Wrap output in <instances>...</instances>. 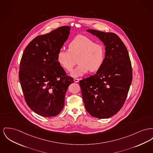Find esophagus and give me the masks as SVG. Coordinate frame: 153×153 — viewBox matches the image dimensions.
I'll return each instance as SVG.
<instances>
[{
	"mask_svg": "<svg viewBox=\"0 0 153 153\" xmlns=\"http://www.w3.org/2000/svg\"><path fill=\"white\" fill-rule=\"evenodd\" d=\"M74 81L75 82H78L79 81V79H77V78H74Z\"/></svg>",
	"mask_w": 153,
	"mask_h": 153,
	"instance_id": "1",
	"label": "esophagus"
}]
</instances>
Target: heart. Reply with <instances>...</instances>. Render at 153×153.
<instances>
[{"mask_svg":"<svg viewBox=\"0 0 153 153\" xmlns=\"http://www.w3.org/2000/svg\"><path fill=\"white\" fill-rule=\"evenodd\" d=\"M104 46L96 43L87 36L79 35L68 45V51L61 50L57 54V61L66 71L71 72L77 63L79 65L72 72L71 76L80 77L91 72H95L102 68L105 60Z\"/></svg>","mask_w":153,"mask_h":153,"instance_id":"obj_1","label":"heart"}]
</instances>
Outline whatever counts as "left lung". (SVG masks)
Segmentation results:
<instances>
[{
	"instance_id": "1",
	"label": "left lung",
	"mask_w": 153,
	"mask_h": 153,
	"mask_svg": "<svg viewBox=\"0 0 153 153\" xmlns=\"http://www.w3.org/2000/svg\"><path fill=\"white\" fill-rule=\"evenodd\" d=\"M87 32L105 45V60L93 76L80 81L85 108L92 117L108 118L123 107L132 80L131 62L124 43L116 34L94 29Z\"/></svg>"
}]
</instances>
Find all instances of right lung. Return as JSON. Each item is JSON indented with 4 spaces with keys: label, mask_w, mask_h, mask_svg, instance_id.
Returning <instances> with one entry per match:
<instances>
[{
    "label": "right lung",
    "mask_w": 153,
    "mask_h": 153,
    "mask_svg": "<svg viewBox=\"0 0 153 153\" xmlns=\"http://www.w3.org/2000/svg\"><path fill=\"white\" fill-rule=\"evenodd\" d=\"M71 27L63 26L37 36L26 47L19 65V79L28 106L43 117L57 116L66 92L74 82L57 61Z\"/></svg>",
    "instance_id": "obj_1"
}]
</instances>
